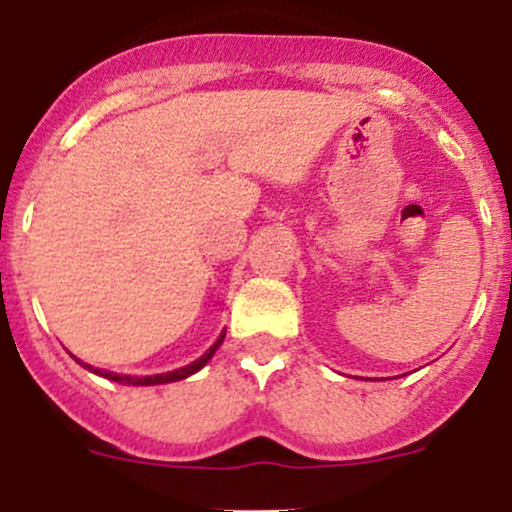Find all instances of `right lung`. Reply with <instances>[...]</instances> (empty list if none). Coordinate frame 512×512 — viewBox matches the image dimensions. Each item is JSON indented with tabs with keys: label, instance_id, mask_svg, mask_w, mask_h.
<instances>
[{
	"label": "right lung",
	"instance_id": "1",
	"mask_svg": "<svg viewBox=\"0 0 512 512\" xmlns=\"http://www.w3.org/2000/svg\"><path fill=\"white\" fill-rule=\"evenodd\" d=\"M223 339H225V332L220 334L218 337V342L213 344V347L208 349V352H205L203 356H200L198 361H193V364H188V366H183V369H175V371H165V374H156V376H126V374H111V371H103V369H94V366H89V364H84V361H79L81 366H86V369L89 371H94V374H98V376H103V379H111V381H118V384H131V386H156V384H170V381H180V379H188L190 374H195V371H200L203 369L205 364H208L210 361V356H213L215 352H218V347L220 344H223Z\"/></svg>",
	"mask_w": 512,
	"mask_h": 512
}]
</instances>
